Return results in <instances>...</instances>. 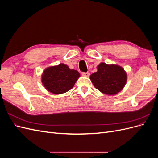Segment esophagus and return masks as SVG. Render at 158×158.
<instances>
[{"label":"esophagus","mask_w":158,"mask_h":158,"mask_svg":"<svg viewBox=\"0 0 158 158\" xmlns=\"http://www.w3.org/2000/svg\"><path fill=\"white\" fill-rule=\"evenodd\" d=\"M82 75L83 76H85V77H89V73H82Z\"/></svg>","instance_id":"esophagus-1"}]
</instances>
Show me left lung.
I'll use <instances>...</instances> for the list:
<instances>
[{
	"instance_id": "obj_1",
	"label": "left lung",
	"mask_w": 158,
	"mask_h": 158,
	"mask_svg": "<svg viewBox=\"0 0 158 158\" xmlns=\"http://www.w3.org/2000/svg\"><path fill=\"white\" fill-rule=\"evenodd\" d=\"M98 71L90 75L94 87L107 95H115L125 86L127 74L122 66L101 63L97 66Z\"/></svg>"
}]
</instances>
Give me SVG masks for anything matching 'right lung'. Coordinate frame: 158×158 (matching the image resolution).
Segmentation results:
<instances>
[{"label": "right lung", "instance_id": "add662e5", "mask_svg": "<svg viewBox=\"0 0 158 158\" xmlns=\"http://www.w3.org/2000/svg\"><path fill=\"white\" fill-rule=\"evenodd\" d=\"M80 76L77 70L60 63L46 68L41 74V82L48 92L61 94L73 88Z\"/></svg>", "mask_w": 158, "mask_h": 158}]
</instances>
